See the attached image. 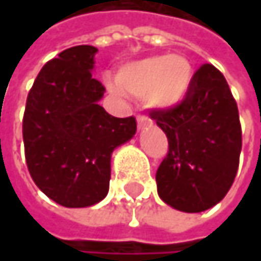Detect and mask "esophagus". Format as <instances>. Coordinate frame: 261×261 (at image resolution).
<instances>
[{"instance_id": "1", "label": "esophagus", "mask_w": 261, "mask_h": 261, "mask_svg": "<svg viewBox=\"0 0 261 261\" xmlns=\"http://www.w3.org/2000/svg\"><path fill=\"white\" fill-rule=\"evenodd\" d=\"M152 121L149 119V118H146L145 115H137V125H139V128H142V127H145V125H149Z\"/></svg>"}]
</instances>
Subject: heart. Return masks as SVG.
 I'll return each instance as SVG.
<instances>
[{
    "mask_svg": "<svg viewBox=\"0 0 261 261\" xmlns=\"http://www.w3.org/2000/svg\"><path fill=\"white\" fill-rule=\"evenodd\" d=\"M192 75V66L182 56H151L124 65L118 72V81L107 80V87L115 93L146 96L159 107H171L186 96Z\"/></svg>",
    "mask_w": 261,
    "mask_h": 261,
    "instance_id": "1",
    "label": "heart"
}]
</instances>
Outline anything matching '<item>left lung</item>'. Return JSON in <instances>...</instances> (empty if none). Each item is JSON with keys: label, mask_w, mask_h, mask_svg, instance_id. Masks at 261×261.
<instances>
[{"label": "left lung", "mask_w": 261, "mask_h": 261, "mask_svg": "<svg viewBox=\"0 0 261 261\" xmlns=\"http://www.w3.org/2000/svg\"><path fill=\"white\" fill-rule=\"evenodd\" d=\"M149 116L169 145L155 174L159 196L187 213L222 201L234 181L242 149L237 104L222 72L204 63L178 104L152 109Z\"/></svg>", "instance_id": "left-lung-1"}]
</instances>
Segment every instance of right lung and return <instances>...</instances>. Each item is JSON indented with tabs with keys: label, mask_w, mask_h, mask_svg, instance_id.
I'll return each mask as SVG.
<instances>
[{
	"label": "right lung",
	"mask_w": 261,
	"mask_h": 261,
	"mask_svg": "<svg viewBox=\"0 0 261 261\" xmlns=\"http://www.w3.org/2000/svg\"><path fill=\"white\" fill-rule=\"evenodd\" d=\"M90 45L68 48L45 63L28 92L22 137L36 186L63 207H87L106 198L110 159L136 133V119L115 118L98 101L106 89L92 77Z\"/></svg>",
	"instance_id": "1"
}]
</instances>
